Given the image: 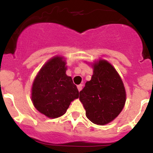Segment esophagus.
Here are the masks:
<instances>
[{
  "label": "esophagus",
  "instance_id": "esophagus-1",
  "mask_svg": "<svg viewBox=\"0 0 153 153\" xmlns=\"http://www.w3.org/2000/svg\"><path fill=\"white\" fill-rule=\"evenodd\" d=\"M82 87H83V85H82V84H80V85H78V87H78V91H81V90H82Z\"/></svg>",
  "mask_w": 153,
  "mask_h": 153
}]
</instances>
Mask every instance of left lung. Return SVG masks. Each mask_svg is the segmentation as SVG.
<instances>
[{
    "instance_id": "left-lung-1",
    "label": "left lung",
    "mask_w": 153,
    "mask_h": 153,
    "mask_svg": "<svg viewBox=\"0 0 153 153\" xmlns=\"http://www.w3.org/2000/svg\"><path fill=\"white\" fill-rule=\"evenodd\" d=\"M92 66L91 80L80 92L79 99L92 123L106 125L123 109L126 93L120 76L109 62L100 59Z\"/></svg>"
}]
</instances>
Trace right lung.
I'll list each match as a JSON object with an SVG mask.
<instances>
[{
	"label": "right lung",
	"instance_id": "1",
	"mask_svg": "<svg viewBox=\"0 0 153 153\" xmlns=\"http://www.w3.org/2000/svg\"><path fill=\"white\" fill-rule=\"evenodd\" d=\"M64 57L55 56L43 65L34 78L31 100L36 109L47 117L57 118L67 111L79 92L70 76L66 75Z\"/></svg>",
	"mask_w": 153,
	"mask_h": 153
}]
</instances>
